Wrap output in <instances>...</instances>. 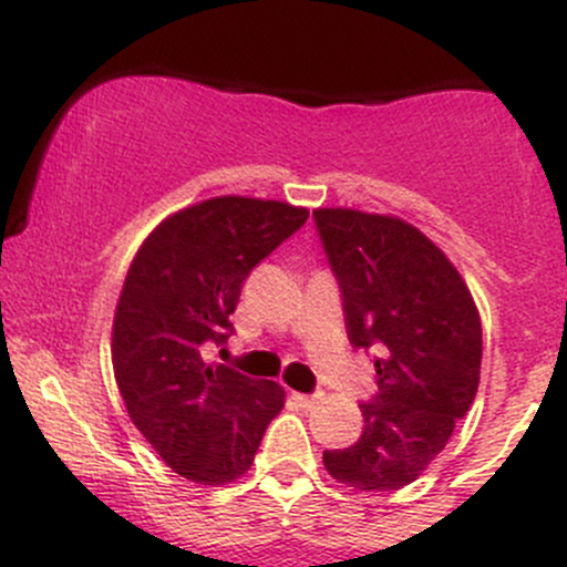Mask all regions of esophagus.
Returning a JSON list of instances; mask_svg holds the SVG:
<instances>
[{"mask_svg": "<svg viewBox=\"0 0 567 567\" xmlns=\"http://www.w3.org/2000/svg\"><path fill=\"white\" fill-rule=\"evenodd\" d=\"M291 398H295L297 403H300V408H313V405L321 400V394H302V392H295V394H291Z\"/></svg>", "mask_w": 567, "mask_h": 567, "instance_id": "obj_1", "label": "esophagus"}]
</instances>
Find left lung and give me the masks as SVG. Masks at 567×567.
<instances>
[{
  "label": "left lung",
  "mask_w": 567,
  "mask_h": 567,
  "mask_svg": "<svg viewBox=\"0 0 567 567\" xmlns=\"http://www.w3.org/2000/svg\"><path fill=\"white\" fill-rule=\"evenodd\" d=\"M354 349L373 351L379 392L362 403L364 430L324 452L340 484L389 492L416 481L471 411L481 370V319L441 248L392 216L313 210Z\"/></svg>",
  "instance_id": "8db88e82"
}]
</instances>
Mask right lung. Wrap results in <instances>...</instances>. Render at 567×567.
Instances as JSON below:
<instances>
[{"label": "right lung", "instance_id": "right-lung-1", "mask_svg": "<svg viewBox=\"0 0 567 567\" xmlns=\"http://www.w3.org/2000/svg\"><path fill=\"white\" fill-rule=\"evenodd\" d=\"M308 221L306 208L216 197L162 221L132 261L113 321V370L135 427L175 473L227 484L251 467L284 389L208 364L233 334L243 281Z\"/></svg>", "mask_w": 567, "mask_h": 567}]
</instances>
